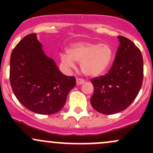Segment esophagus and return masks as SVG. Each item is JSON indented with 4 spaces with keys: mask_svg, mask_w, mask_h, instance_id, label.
<instances>
[{
    "mask_svg": "<svg viewBox=\"0 0 153 153\" xmlns=\"http://www.w3.org/2000/svg\"><path fill=\"white\" fill-rule=\"evenodd\" d=\"M84 83V80L81 79V78H77L76 79V84L77 85H81Z\"/></svg>",
    "mask_w": 153,
    "mask_h": 153,
    "instance_id": "1",
    "label": "esophagus"
}]
</instances>
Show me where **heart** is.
Returning a JSON list of instances; mask_svg holds the SVG:
<instances>
[{
	"label": "heart",
	"mask_w": 153,
	"mask_h": 153,
	"mask_svg": "<svg viewBox=\"0 0 153 153\" xmlns=\"http://www.w3.org/2000/svg\"><path fill=\"white\" fill-rule=\"evenodd\" d=\"M113 57V51L107 44L79 42L68 49L67 54L61 55V62L66 69L75 67V62L80 63L84 75L96 77L107 69Z\"/></svg>",
	"instance_id": "b5f03b06"
}]
</instances>
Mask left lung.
<instances>
[{
	"instance_id": "1",
	"label": "left lung",
	"mask_w": 153,
	"mask_h": 153,
	"mask_svg": "<svg viewBox=\"0 0 153 153\" xmlns=\"http://www.w3.org/2000/svg\"><path fill=\"white\" fill-rule=\"evenodd\" d=\"M120 44L113 65L107 74L91 80L94 93L92 107L100 113L112 115L121 112L135 99L143 81V58L133 42L118 36Z\"/></svg>"
}]
</instances>
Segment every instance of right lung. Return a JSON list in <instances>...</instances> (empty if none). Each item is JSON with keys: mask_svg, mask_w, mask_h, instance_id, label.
Listing matches in <instances>:
<instances>
[{"mask_svg": "<svg viewBox=\"0 0 153 153\" xmlns=\"http://www.w3.org/2000/svg\"><path fill=\"white\" fill-rule=\"evenodd\" d=\"M42 48L36 34L24 37L11 54L10 79L23 106L35 113L51 115L62 109L76 81L74 76L64 75Z\"/></svg>", "mask_w": 153, "mask_h": 153, "instance_id": "right-lung-1", "label": "right lung"}]
</instances>
